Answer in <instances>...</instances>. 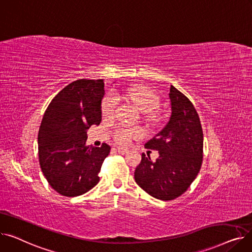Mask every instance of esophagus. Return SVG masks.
<instances>
[{"label": "esophagus", "instance_id": "34e87169", "mask_svg": "<svg viewBox=\"0 0 252 252\" xmlns=\"http://www.w3.org/2000/svg\"><path fill=\"white\" fill-rule=\"evenodd\" d=\"M116 150H117V152H118L119 154H125V153L127 152V149H126V148H124V147H117Z\"/></svg>", "mask_w": 252, "mask_h": 252}]
</instances>
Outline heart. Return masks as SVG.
Returning a JSON list of instances; mask_svg holds the SVG:
<instances>
[{"mask_svg":"<svg viewBox=\"0 0 252 252\" xmlns=\"http://www.w3.org/2000/svg\"><path fill=\"white\" fill-rule=\"evenodd\" d=\"M117 98H125L133 102L139 110L143 113H150L154 111L159 105V98L153 92L144 87H129L123 91H116ZM114 95L108 94L102 101V113L106 116L112 115L115 111L117 100ZM141 134L139 128L119 127L114 131V139L122 144H127L131 138L138 137Z\"/></svg>","mask_w":252,"mask_h":252,"instance_id":"1","label":"heart"}]
</instances>
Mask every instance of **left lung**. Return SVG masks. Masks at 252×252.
<instances>
[{
  "label": "left lung",
  "instance_id": "8db88e82",
  "mask_svg": "<svg viewBox=\"0 0 252 252\" xmlns=\"http://www.w3.org/2000/svg\"><path fill=\"white\" fill-rule=\"evenodd\" d=\"M168 97L171 114L166 126L145 147L156 150L153 162L142 154L135 170V180L149 195L160 200H174L187 191L201 168L203 131L192 102L170 86Z\"/></svg>",
  "mask_w": 252,
  "mask_h": 252
}]
</instances>
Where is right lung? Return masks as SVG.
I'll return each mask as SVG.
<instances>
[{"mask_svg":"<svg viewBox=\"0 0 252 252\" xmlns=\"http://www.w3.org/2000/svg\"><path fill=\"white\" fill-rule=\"evenodd\" d=\"M104 79H77L53 98L38 129V160L50 186L63 196L83 195L99 183L110 146H87V129L101 123Z\"/></svg>","mask_w":252,"mask_h":252,"instance_id":"obj_1","label":"right lung"}]
</instances>
